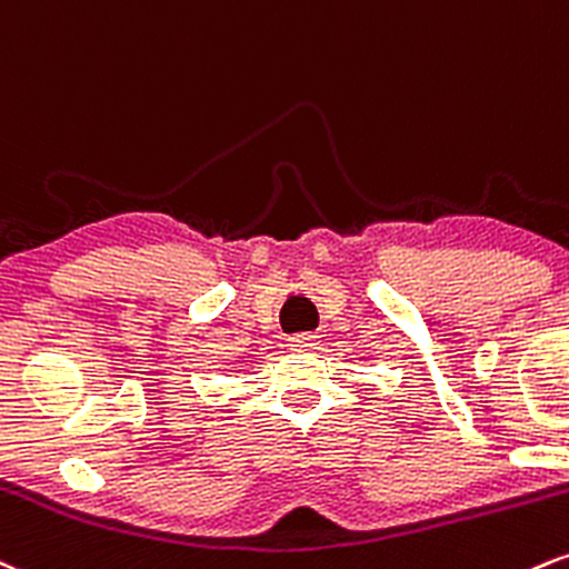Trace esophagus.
I'll return each mask as SVG.
<instances>
[{"mask_svg": "<svg viewBox=\"0 0 569 569\" xmlns=\"http://www.w3.org/2000/svg\"><path fill=\"white\" fill-rule=\"evenodd\" d=\"M287 346H290L292 351H311V349H317L319 340H317V336H292L290 340H287Z\"/></svg>", "mask_w": 569, "mask_h": 569, "instance_id": "obj_1", "label": "esophagus"}]
</instances>
